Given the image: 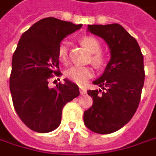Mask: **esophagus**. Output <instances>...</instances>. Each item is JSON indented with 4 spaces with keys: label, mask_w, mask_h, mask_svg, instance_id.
<instances>
[{
    "label": "esophagus",
    "mask_w": 156,
    "mask_h": 156,
    "mask_svg": "<svg viewBox=\"0 0 156 156\" xmlns=\"http://www.w3.org/2000/svg\"><path fill=\"white\" fill-rule=\"evenodd\" d=\"M80 93H81V94H86V90L83 87H80Z\"/></svg>",
    "instance_id": "1"
}]
</instances>
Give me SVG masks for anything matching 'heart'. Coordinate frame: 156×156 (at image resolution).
<instances>
[{
	"instance_id": "heart-1",
	"label": "heart",
	"mask_w": 156,
	"mask_h": 156,
	"mask_svg": "<svg viewBox=\"0 0 156 156\" xmlns=\"http://www.w3.org/2000/svg\"><path fill=\"white\" fill-rule=\"evenodd\" d=\"M82 45L86 48L91 53V62L98 68L103 67L107 62L106 56L99 51L100 43L96 38L91 36H85L81 38ZM59 59L65 62L68 58V47L66 43H62L58 49ZM94 74V71L89 66H73L66 71V76L78 84H83Z\"/></svg>"
}]
</instances>
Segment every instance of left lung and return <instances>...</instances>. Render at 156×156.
<instances>
[{"instance_id":"obj_1","label":"left lung","mask_w":156,"mask_h":156,"mask_svg":"<svg viewBox=\"0 0 156 156\" xmlns=\"http://www.w3.org/2000/svg\"><path fill=\"white\" fill-rule=\"evenodd\" d=\"M87 31L103 38L110 60L103 74L93 82L100 88L88 90L93 105L83 113V122L99 134L115 132L135 114L144 83V56L138 42L119 24L88 25Z\"/></svg>"}]
</instances>
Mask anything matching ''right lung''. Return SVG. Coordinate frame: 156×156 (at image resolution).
<instances>
[{
    "instance_id": "obj_1",
    "label": "right lung",
    "mask_w": 156,
    "mask_h": 156,
    "mask_svg": "<svg viewBox=\"0 0 156 156\" xmlns=\"http://www.w3.org/2000/svg\"><path fill=\"white\" fill-rule=\"evenodd\" d=\"M83 25L48 17L35 23L18 42L12 55L10 91L14 109L32 130L47 133L60 126L63 107L80 94L68 79L48 86L52 73L60 76L58 49L68 35Z\"/></svg>"
}]
</instances>
